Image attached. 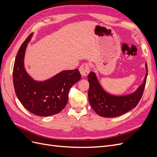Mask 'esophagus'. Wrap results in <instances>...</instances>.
Wrapping results in <instances>:
<instances>
[{
    "instance_id": "1",
    "label": "esophagus",
    "mask_w": 157,
    "mask_h": 157,
    "mask_svg": "<svg viewBox=\"0 0 157 157\" xmlns=\"http://www.w3.org/2000/svg\"><path fill=\"white\" fill-rule=\"evenodd\" d=\"M79 71L82 76H83V77H86V76L89 74L90 71V65L88 63H84L80 65Z\"/></svg>"
}]
</instances>
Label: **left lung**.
<instances>
[{"label": "left lung", "instance_id": "left-lung-1", "mask_svg": "<svg viewBox=\"0 0 157 157\" xmlns=\"http://www.w3.org/2000/svg\"><path fill=\"white\" fill-rule=\"evenodd\" d=\"M147 73L144 81L136 91L123 96H115L107 93L99 84L96 75L91 72L88 75L89 82L88 99L92 109L99 116L113 118L129 111L138 104L143 96L147 77V65L145 64Z\"/></svg>", "mask_w": 157, "mask_h": 157}]
</instances>
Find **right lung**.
Listing matches in <instances>:
<instances>
[{
  "instance_id": "add662e5",
  "label": "right lung",
  "mask_w": 157,
  "mask_h": 157,
  "mask_svg": "<svg viewBox=\"0 0 157 157\" xmlns=\"http://www.w3.org/2000/svg\"><path fill=\"white\" fill-rule=\"evenodd\" d=\"M33 33L23 42L16 57L13 69L14 90L19 100L27 110L40 117L58 114L68 101L69 91L81 78L79 71H63L43 82L33 80L24 68L23 59L27 43Z\"/></svg>"
}]
</instances>
